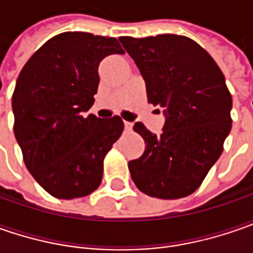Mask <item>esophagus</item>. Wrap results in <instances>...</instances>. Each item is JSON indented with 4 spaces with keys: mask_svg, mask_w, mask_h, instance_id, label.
I'll return each mask as SVG.
<instances>
[{
    "mask_svg": "<svg viewBox=\"0 0 253 253\" xmlns=\"http://www.w3.org/2000/svg\"><path fill=\"white\" fill-rule=\"evenodd\" d=\"M124 126H125V131H131V129H132V122L125 121V122H124Z\"/></svg>",
    "mask_w": 253,
    "mask_h": 253,
    "instance_id": "obj_1",
    "label": "esophagus"
}]
</instances>
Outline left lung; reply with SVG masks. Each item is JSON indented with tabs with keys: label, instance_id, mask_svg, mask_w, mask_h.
I'll list each match as a JSON object with an SVG mask.
<instances>
[{
	"label": "left lung",
	"instance_id": "1",
	"mask_svg": "<svg viewBox=\"0 0 253 253\" xmlns=\"http://www.w3.org/2000/svg\"><path fill=\"white\" fill-rule=\"evenodd\" d=\"M120 42L141 72L148 100L162 107L166 118L161 135L142 122L133 125L146 148L128 163L132 180L151 197L190 196L218 161L231 131L232 98L225 77L214 59L186 36H122Z\"/></svg>",
	"mask_w": 253,
	"mask_h": 253
}]
</instances>
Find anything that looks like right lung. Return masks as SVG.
<instances>
[{"mask_svg": "<svg viewBox=\"0 0 253 253\" xmlns=\"http://www.w3.org/2000/svg\"><path fill=\"white\" fill-rule=\"evenodd\" d=\"M122 53L115 38L64 32L42 44L18 76L15 138L26 169L53 197H84L101 183L102 162L124 122L87 111L100 84V62Z\"/></svg>", "mask_w": 253, "mask_h": 253, "instance_id": "1", "label": "right lung"}]
</instances>
